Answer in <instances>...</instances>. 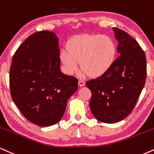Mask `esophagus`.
Instances as JSON below:
<instances>
[{
    "label": "esophagus",
    "instance_id": "esophagus-1",
    "mask_svg": "<svg viewBox=\"0 0 154 154\" xmlns=\"http://www.w3.org/2000/svg\"><path fill=\"white\" fill-rule=\"evenodd\" d=\"M85 85V82H84V81L82 80H79V86H81V87H82V86H84Z\"/></svg>",
    "mask_w": 154,
    "mask_h": 154
}]
</instances>
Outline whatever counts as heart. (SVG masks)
<instances>
[{
    "instance_id": "1",
    "label": "heart",
    "mask_w": 154,
    "mask_h": 154,
    "mask_svg": "<svg viewBox=\"0 0 154 154\" xmlns=\"http://www.w3.org/2000/svg\"><path fill=\"white\" fill-rule=\"evenodd\" d=\"M116 55V46L109 36L83 34L69 40L66 50L60 52V60L67 73H74L80 63L86 75L97 78L111 68Z\"/></svg>"
}]
</instances>
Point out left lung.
I'll list each match as a JSON object with an SVG mask.
<instances>
[{"label":"left lung","instance_id":"1","mask_svg":"<svg viewBox=\"0 0 154 154\" xmlns=\"http://www.w3.org/2000/svg\"><path fill=\"white\" fill-rule=\"evenodd\" d=\"M120 54L109 70L86 85L90 89V110L100 122L123 120L134 109L146 80V57L139 44L125 31L113 27Z\"/></svg>","mask_w":154,"mask_h":154}]
</instances>
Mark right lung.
Wrapping results in <instances>:
<instances>
[{"mask_svg": "<svg viewBox=\"0 0 154 154\" xmlns=\"http://www.w3.org/2000/svg\"><path fill=\"white\" fill-rule=\"evenodd\" d=\"M9 85L14 103L29 122L40 127L60 122L78 79L60 70L56 34L39 31L20 45L12 58Z\"/></svg>", "mask_w": 154, "mask_h": 154, "instance_id": "1", "label": "right lung"}]
</instances>
